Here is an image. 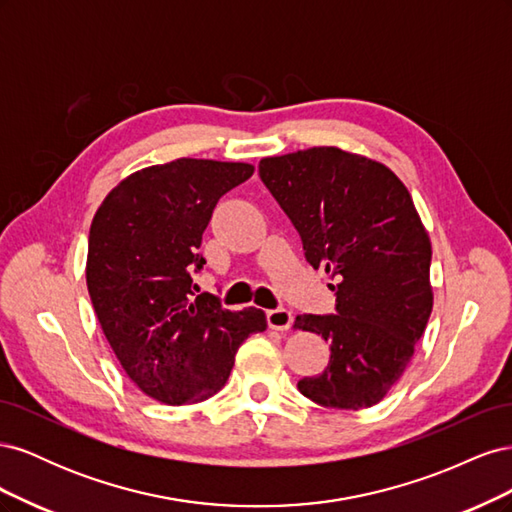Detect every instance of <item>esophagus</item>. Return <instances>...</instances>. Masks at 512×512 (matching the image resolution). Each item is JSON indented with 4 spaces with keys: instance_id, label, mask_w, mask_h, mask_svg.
Wrapping results in <instances>:
<instances>
[{
    "instance_id": "34e87169",
    "label": "esophagus",
    "mask_w": 512,
    "mask_h": 512,
    "mask_svg": "<svg viewBox=\"0 0 512 512\" xmlns=\"http://www.w3.org/2000/svg\"><path fill=\"white\" fill-rule=\"evenodd\" d=\"M267 322L269 327L275 331H288L292 324V314L288 312L286 307H277V309H269L267 312Z\"/></svg>"
}]
</instances>
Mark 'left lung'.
Masks as SVG:
<instances>
[{"label":"left lung","mask_w":512,"mask_h":512,"mask_svg":"<svg viewBox=\"0 0 512 512\" xmlns=\"http://www.w3.org/2000/svg\"><path fill=\"white\" fill-rule=\"evenodd\" d=\"M258 175L297 228L305 258L335 280V314L294 327L331 344L327 369L299 380L324 408L378 404L404 374L433 307L431 243L406 185L337 147L265 158Z\"/></svg>","instance_id":"left-lung-1"}]
</instances>
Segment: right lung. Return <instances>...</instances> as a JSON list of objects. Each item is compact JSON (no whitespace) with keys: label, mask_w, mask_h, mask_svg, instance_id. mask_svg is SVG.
<instances>
[{"label":"right lung","mask_w":512,"mask_h":512,"mask_svg":"<svg viewBox=\"0 0 512 512\" xmlns=\"http://www.w3.org/2000/svg\"><path fill=\"white\" fill-rule=\"evenodd\" d=\"M254 166L181 158L123 179L89 228L87 290L130 380L170 406L218 393L239 346L267 329L262 309L230 312L196 294L198 252L218 200Z\"/></svg>","instance_id":"right-lung-1"}]
</instances>
